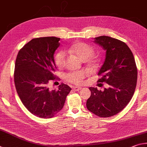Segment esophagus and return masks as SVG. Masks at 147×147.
<instances>
[{
  "label": "esophagus",
  "mask_w": 147,
  "mask_h": 147,
  "mask_svg": "<svg viewBox=\"0 0 147 147\" xmlns=\"http://www.w3.org/2000/svg\"><path fill=\"white\" fill-rule=\"evenodd\" d=\"M72 89L74 90H76V91H79L81 89V87H76V86H74L72 88Z\"/></svg>",
  "instance_id": "esophagus-1"
}]
</instances>
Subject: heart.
Segmentation results:
<instances>
[{
  "instance_id": "obj_1",
  "label": "heart",
  "mask_w": 147,
  "mask_h": 147,
  "mask_svg": "<svg viewBox=\"0 0 147 147\" xmlns=\"http://www.w3.org/2000/svg\"><path fill=\"white\" fill-rule=\"evenodd\" d=\"M69 51L78 55L81 60L86 61L90 65H94L96 64V59L91 56L93 54L94 49L88 44L78 42L71 46ZM65 58L66 53L64 51H59L57 53L55 57V62L58 68H62L63 66ZM86 76V71L84 70L74 71L67 74L65 78L69 83L74 84H79L83 82Z\"/></svg>"
}]
</instances>
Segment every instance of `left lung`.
I'll return each mask as SVG.
<instances>
[{
    "mask_svg": "<svg viewBox=\"0 0 147 147\" xmlns=\"http://www.w3.org/2000/svg\"><path fill=\"white\" fill-rule=\"evenodd\" d=\"M94 42L106 51V57L99 71L97 82L106 83L103 91L90 87L91 96L86 101L89 111L97 116L109 117L116 115L132 99L137 84L138 69L133 53L121 40L100 36Z\"/></svg>",
    "mask_w": 147,
    "mask_h": 147,
    "instance_id": "left-lung-1",
    "label": "left lung"
}]
</instances>
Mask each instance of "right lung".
Instances as JSON below:
<instances>
[{"mask_svg": "<svg viewBox=\"0 0 147 147\" xmlns=\"http://www.w3.org/2000/svg\"><path fill=\"white\" fill-rule=\"evenodd\" d=\"M60 38L46 37L33 38L19 50L15 61L14 82L19 97L32 114L51 118L62 110L71 91L61 83L58 90L49 84L56 78L53 55Z\"/></svg>", "mask_w": 147, "mask_h": 147, "instance_id": "1", "label": "right lung"}]
</instances>
